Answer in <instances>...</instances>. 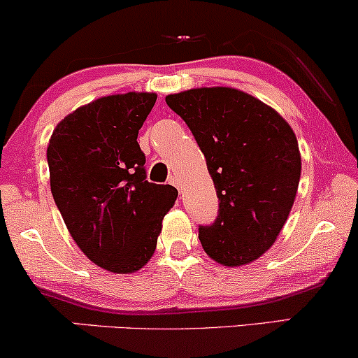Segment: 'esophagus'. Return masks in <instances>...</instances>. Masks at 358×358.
<instances>
[{
	"label": "esophagus",
	"instance_id": "esophagus-1",
	"mask_svg": "<svg viewBox=\"0 0 358 358\" xmlns=\"http://www.w3.org/2000/svg\"><path fill=\"white\" fill-rule=\"evenodd\" d=\"M169 184H172V186H176L179 189V192H182V187H180V182H179V178L176 174H172L169 178Z\"/></svg>",
	"mask_w": 358,
	"mask_h": 358
}]
</instances>
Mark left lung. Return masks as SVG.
Returning a JSON list of instances; mask_svg holds the SVG:
<instances>
[{"label":"left lung","mask_w":358,"mask_h":358,"mask_svg":"<svg viewBox=\"0 0 358 358\" xmlns=\"http://www.w3.org/2000/svg\"><path fill=\"white\" fill-rule=\"evenodd\" d=\"M199 144L219 197L202 249L227 267L271 249L292 209L302 159L292 127L275 109L234 87H196L166 96Z\"/></svg>","instance_id":"left-lung-1"}]
</instances>
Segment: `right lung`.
Segmentation results:
<instances>
[{
  "instance_id": "right-lung-1",
  "label": "right lung",
  "mask_w": 358,
  "mask_h": 358,
  "mask_svg": "<svg viewBox=\"0 0 358 358\" xmlns=\"http://www.w3.org/2000/svg\"><path fill=\"white\" fill-rule=\"evenodd\" d=\"M156 92L104 96L57 122L48 144L51 194L69 234L96 266L114 273L143 268L162 219L178 197L145 180L139 129Z\"/></svg>"
}]
</instances>
